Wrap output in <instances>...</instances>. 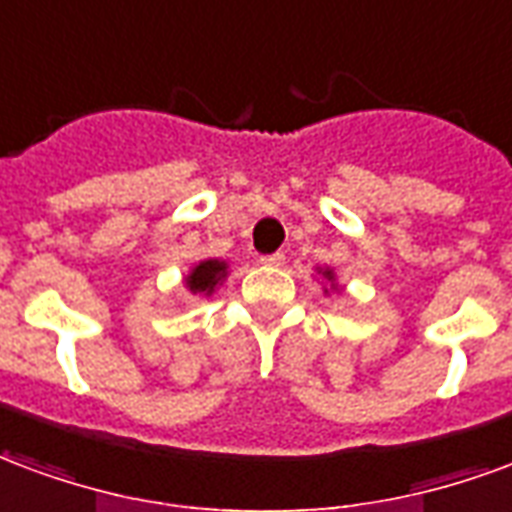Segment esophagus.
Listing matches in <instances>:
<instances>
[{"label":"esophagus","mask_w":512,"mask_h":512,"mask_svg":"<svg viewBox=\"0 0 512 512\" xmlns=\"http://www.w3.org/2000/svg\"><path fill=\"white\" fill-rule=\"evenodd\" d=\"M259 261L264 267H281L283 261H286V256H283V253H270V256H261Z\"/></svg>","instance_id":"34e87169"}]
</instances>
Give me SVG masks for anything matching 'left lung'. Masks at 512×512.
<instances>
[{"mask_svg":"<svg viewBox=\"0 0 512 512\" xmlns=\"http://www.w3.org/2000/svg\"><path fill=\"white\" fill-rule=\"evenodd\" d=\"M319 272H322L324 278H327V281H330V283H333V281H335V275H333V270H319Z\"/></svg>","mask_w":512,"mask_h":512,"instance_id":"obj_1","label":"left lung"}]
</instances>
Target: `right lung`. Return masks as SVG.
<instances>
[{
  "label": "right lung",
  "mask_w": 512,
  "mask_h": 512,
  "mask_svg": "<svg viewBox=\"0 0 512 512\" xmlns=\"http://www.w3.org/2000/svg\"><path fill=\"white\" fill-rule=\"evenodd\" d=\"M226 272H229V264H226V261L204 259L188 272L185 286L190 289V294H207V297H210V294L215 292V286L226 278Z\"/></svg>",
  "instance_id": "obj_1"
}]
</instances>
